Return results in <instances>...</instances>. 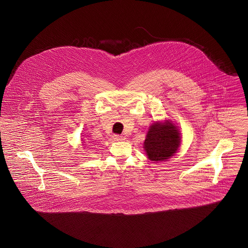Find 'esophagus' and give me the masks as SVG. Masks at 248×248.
I'll return each instance as SVG.
<instances>
[{"label": "esophagus", "mask_w": 248, "mask_h": 248, "mask_svg": "<svg viewBox=\"0 0 248 248\" xmlns=\"http://www.w3.org/2000/svg\"><path fill=\"white\" fill-rule=\"evenodd\" d=\"M112 139L114 140H116V141H121V140H124V137L123 136H119V135H114V136H112Z\"/></svg>", "instance_id": "esophagus-1"}]
</instances>
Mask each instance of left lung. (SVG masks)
Wrapping results in <instances>:
<instances>
[{"instance_id":"obj_1","label":"left lung","mask_w":248,"mask_h":248,"mask_svg":"<svg viewBox=\"0 0 248 248\" xmlns=\"http://www.w3.org/2000/svg\"><path fill=\"white\" fill-rule=\"evenodd\" d=\"M181 144L180 131L170 120L158 121L147 132L143 144L149 160L165 162L174 156Z\"/></svg>"}]
</instances>
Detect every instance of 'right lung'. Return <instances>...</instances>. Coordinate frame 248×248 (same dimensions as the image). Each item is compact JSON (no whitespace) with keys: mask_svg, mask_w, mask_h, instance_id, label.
<instances>
[{"mask_svg":"<svg viewBox=\"0 0 248 248\" xmlns=\"http://www.w3.org/2000/svg\"><path fill=\"white\" fill-rule=\"evenodd\" d=\"M82 143H84V142H82Z\"/></svg>","mask_w":248,"mask_h":248,"instance_id":"obj_1","label":"right lung"}]
</instances>
